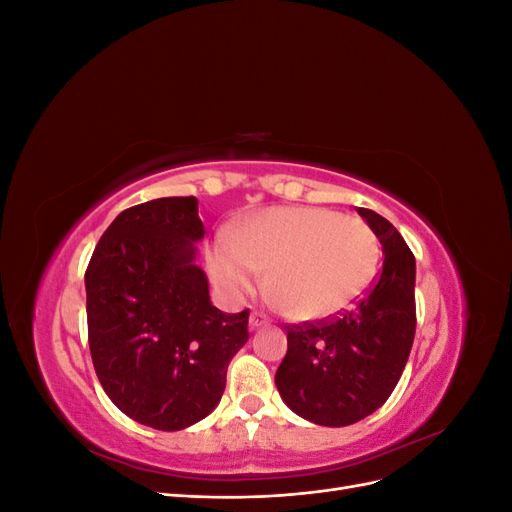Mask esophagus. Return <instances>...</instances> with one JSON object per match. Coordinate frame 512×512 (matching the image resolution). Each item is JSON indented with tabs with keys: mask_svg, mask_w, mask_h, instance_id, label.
I'll return each instance as SVG.
<instances>
[{
	"mask_svg": "<svg viewBox=\"0 0 512 512\" xmlns=\"http://www.w3.org/2000/svg\"><path fill=\"white\" fill-rule=\"evenodd\" d=\"M262 327H267V320L262 318L260 314H252V316H250V329H252V331H258V329H262Z\"/></svg>",
	"mask_w": 512,
	"mask_h": 512,
	"instance_id": "esophagus-1",
	"label": "esophagus"
}]
</instances>
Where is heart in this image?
<instances>
[{"label":"heart","mask_w":512,"mask_h":512,"mask_svg":"<svg viewBox=\"0 0 512 512\" xmlns=\"http://www.w3.org/2000/svg\"><path fill=\"white\" fill-rule=\"evenodd\" d=\"M213 284L228 299L252 292L267 271L271 303L294 320L342 316L374 284L380 241L367 222L322 207H269L247 215L207 250Z\"/></svg>","instance_id":"1"}]
</instances>
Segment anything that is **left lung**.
Wrapping results in <instances>:
<instances>
[{
  "label": "left lung",
  "mask_w": 512,
  "mask_h": 512,
  "mask_svg": "<svg viewBox=\"0 0 512 512\" xmlns=\"http://www.w3.org/2000/svg\"><path fill=\"white\" fill-rule=\"evenodd\" d=\"M382 245V273L367 297L333 322L288 327L275 374L284 404L309 423L346 427L376 412L397 386L414 342L416 262L397 228L359 207Z\"/></svg>",
  "instance_id": "1"
}]
</instances>
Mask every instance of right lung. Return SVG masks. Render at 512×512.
<instances>
[{"label": "right lung", "instance_id": "1", "mask_svg": "<svg viewBox=\"0 0 512 512\" xmlns=\"http://www.w3.org/2000/svg\"><path fill=\"white\" fill-rule=\"evenodd\" d=\"M205 237L194 196L121 211L85 271L89 350L113 404L136 423L179 431L220 404L250 312L224 314L196 265Z\"/></svg>", "mask_w": 512, "mask_h": 512}]
</instances>
